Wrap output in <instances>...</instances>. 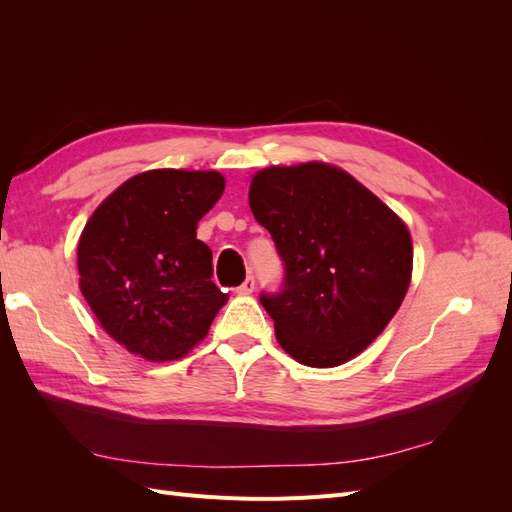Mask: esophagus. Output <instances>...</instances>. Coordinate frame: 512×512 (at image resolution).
I'll return each instance as SVG.
<instances>
[{"instance_id":"obj_1","label":"esophagus","mask_w":512,"mask_h":512,"mask_svg":"<svg viewBox=\"0 0 512 512\" xmlns=\"http://www.w3.org/2000/svg\"><path fill=\"white\" fill-rule=\"evenodd\" d=\"M254 288H256V280H254V275L250 273V275H247L245 280H243V284L237 288V292H239V294H250V292H254Z\"/></svg>"}]
</instances>
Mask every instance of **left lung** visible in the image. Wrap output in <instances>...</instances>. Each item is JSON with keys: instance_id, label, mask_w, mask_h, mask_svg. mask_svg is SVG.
I'll list each match as a JSON object with an SVG mask.
<instances>
[{"instance_id": "left-lung-1", "label": "left lung", "mask_w": 512, "mask_h": 512, "mask_svg": "<svg viewBox=\"0 0 512 512\" xmlns=\"http://www.w3.org/2000/svg\"><path fill=\"white\" fill-rule=\"evenodd\" d=\"M250 207L284 262L260 292L280 346L303 365L335 367L391 322L412 277L406 224L344 170L322 162L260 170Z\"/></svg>"}]
</instances>
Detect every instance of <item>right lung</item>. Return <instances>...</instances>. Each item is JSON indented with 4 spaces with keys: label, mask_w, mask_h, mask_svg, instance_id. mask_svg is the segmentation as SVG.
Masks as SVG:
<instances>
[{
    "label": "right lung",
    "mask_w": 512,
    "mask_h": 512,
    "mask_svg": "<svg viewBox=\"0 0 512 512\" xmlns=\"http://www.w3.org/2000/svg\"><path fill=\"white\" fill-rule=\"evenodd\" d=\"M215 170H149L108 196L79 241L81 292L104 331L147 361H175L211 327L228 294L211 282V250L196 239L218 203Z\"/></svg>",
    "instance_id": "1"
}]
</instances>
